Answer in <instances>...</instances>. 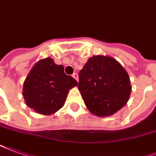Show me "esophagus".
I'll use <instances>...</instances> for the list:
<instances>
[{
  "mask_svg": "<svg viewBox=\"0 0 156 156\" xmlns=\"http://www.w3.org/2000/svg\"><path fill=\"white\" fill-rule=\"evenodd\" d=\"M72 76H73L74 78H75V79L77 81H78V78H79V76H78V74H77V73H74L73 75H72Z\"/></svg>",
  "mask_w": 156,
  "mask_h": 156,
  "instance_id": "esophagus-1",
  "label": "esophagus"
}]
</instances>
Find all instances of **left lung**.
Instances as JSON below:
<instances>
[{
    "label": "left lung",
    "instance_id": "8db88e82",
    "mask_svg": "<svg viewBox=\"0 0 156 156\" xmlns=\"http://www.w3.org/2000/svg\"><path fill=\"white\" fill-rule=\"evenodd\" d=\"M78 89L92 114L109 116L120 111L129 100V75L114 58L94 55L79 72Z\"/></svg>",
    "mask_w": 156,
    "mask_h": 156
}]
</instances>
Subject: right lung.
Wrapping results in <instances>:
<instances>
[{
	"mask_svg": "<svg viewBox=\"0 0 156 156\" xmlns=\"http://www.w3.org/2000/svg\"><path fill=\"white\" fill-rule=\"evenodd\" d=\"M77 81L64 72L62 65L53 59L40 60L25 80L22 95L26 104L41 115L54 114L63 107L69 90Z\"/></svg>",
	"mask_w": 156,
	"mask_h": 156,
	"instance_id": "add662e5",
	"label": "right lung"
}]
</instances>
